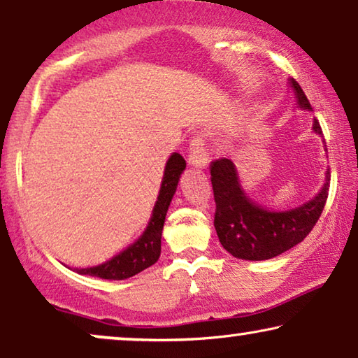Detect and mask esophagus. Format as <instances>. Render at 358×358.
<instances>
[{"instance_id":"1","label":"esophagus","mask_w":358,"mask_h":358,"mask_svg":"<svg viewBox=\"0 0 358 358\" xmlns=\"http://www.w3.org/2000/svg\"><path fill=\"white\" fill-rule=\"evenodd\" d=\"M189 164L194 167H206L209 164L208 152H206V134L198 133L193 136L189 143Z\"/></svg>"}]
</instances>
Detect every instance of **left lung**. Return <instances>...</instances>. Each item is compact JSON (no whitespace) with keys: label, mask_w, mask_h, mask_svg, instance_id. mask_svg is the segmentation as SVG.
<instances>
[{"label":"left lung","mask_w":358,"mask_h":358,"mask_svg":"<svg viewBox=\"0 0 358 358\" xmlns=\"http://www.w3.org/2000/svg\"><path fill=\"white\" fill-rule=\"evenodd\" d=\"M290 84L300 108L310 110L311 105L300 84L295 79H290ZM313 129L323 134L318 120H315ZM329 180L328 172L326 183L315 199L300 208L273 213L243 193L231 160H214L210 164V181L215 201L214 227L219 241L231 256L240 259L263 261L285 253L299 245L318 222L328 199Z\"/></svg>","instance_id":"1"}]
</instances>
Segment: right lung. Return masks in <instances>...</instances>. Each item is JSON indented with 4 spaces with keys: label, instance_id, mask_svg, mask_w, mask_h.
Listing matches in <instances>:
<instances>
[{
    "label": "right lung",
    "instance_id": "1",
    "mask_svg": "<svg viewBox=\"0 0 358 358\" xmlns=\"http://www.w3.org/2000/svg\"><path fill=\"white\" fill-rule=\"evenodd\" d=\"M186 167L185 159L180 154L170 155L167 165H165L162 186L157 203L154 206L152 217L148 229L138 241L128 246L127 250L115 256L107 263L95 266V268L76 269L83 275H92V278L108 279V280H122L133 278L141 271L148 269L152 266L160 256V238H162V229L167 215L170 201H172L175 191H177L180 175Z\"/></svg>",
    "mask_w": 358,
    "mask_h": 358
}]
</instances>
